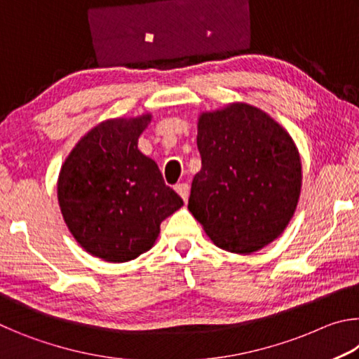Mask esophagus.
<instances>
[{
    "label": "esophagus",
    "mask_w": 359,
    "mask_h": 359,
    "mask_svg": "<svg viewBox=\"0 0 359 359\" xmlns=\"http://www.w3.org/2000/svg\"><path fill=\"white\" fill-rule=\"evenodd\" d=\"M175 191H177L182 196V199H184V201L187 203L188 196H190V185H188V184H177V185H175Z\"/></svg>",
    "instance_id": "obj_1"
}]
</instances>
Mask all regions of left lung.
<instances>
[{"instance_id":"8db88e82","label":"left lung","mask_w":359,"mask_h":359,"mask_svg":"<svg viewBox=\"0 0 359 359\" xmlns=\"http://www.w3.org/2000/svg\"><path fill=\"white\" fill-rule=\"evenodd\" d=\"M201 171L188 210L217 247L252 253L283 233L301 193L293 139L259 109L231 104L198 123Z\"/></svg>"}]
</instances>
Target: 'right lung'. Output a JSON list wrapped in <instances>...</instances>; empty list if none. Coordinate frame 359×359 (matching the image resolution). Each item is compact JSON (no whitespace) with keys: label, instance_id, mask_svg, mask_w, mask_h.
<instances>
[{"label":"right lung","instance_id":"add662e5","mask_svg":"<svg viewBox=\"0 0 359 359\" xmlns=\"http://www.w3.org/2000/svg\"><path fill=\"white\" fill-rule=\"evenodd\" d=\"M150 114L114 118L90 130L58 177L66 224L88 253L111 263L135 259L154 245L160 224L184 205L137 139Z\"/></svg>","mask_w":359,"mask_h":359}]
</instances>
